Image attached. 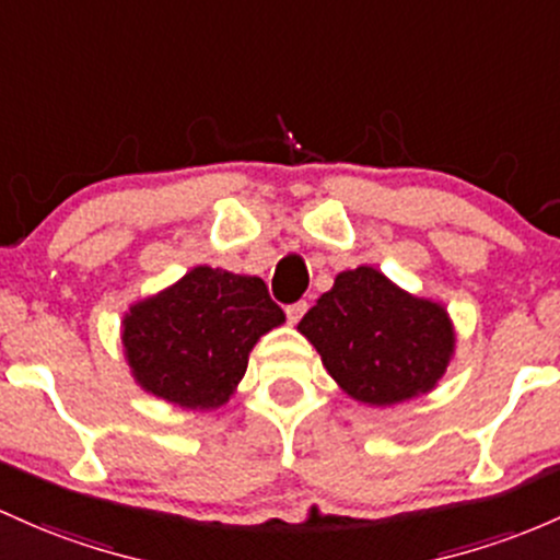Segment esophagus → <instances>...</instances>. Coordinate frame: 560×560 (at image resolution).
<instances>
[{
	"label": "esophagus",
	"instance_id": "34e87169",
	"mask_svg": "<svg viewBox=\"0 0 560 560\" xmlns=\"http://www.w3.org/2000/svg\"><path fill=\"white\" fill-rule=\"evenodd\" d=\"M305 311H308V303H305V300H298V303L287 305V318H290V324H298Z\"/></svg>",
	"mask_w": 560,
	"mask_h": 560
}]
</instances>
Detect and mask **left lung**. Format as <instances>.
I'll return each mask as SVG.
<instances>
[{
  "label": "left lung",
  "mask_w": 560,
  "mask_h": 560,
  "mask_svg": "<svg viewBox=\"0 0 560 560\" xmlns=\"http://www.w3.org/2000/svg\"><path fill=\"white\" fill-rule=\"evenodd\" d=\"M298 329L348 396L377 407L428 393L454 350L446 311L370 266L337 276Z\"/></svg>",
  "instance_id": "8db88e82"
}]
</instances>
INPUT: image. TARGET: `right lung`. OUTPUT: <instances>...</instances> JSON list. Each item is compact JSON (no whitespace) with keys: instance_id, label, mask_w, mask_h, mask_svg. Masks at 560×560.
<instances>
[{"instance_id":"obj_1","label":"right lung","mask_w":560,"mask_h":560,"mask_svg":"<svg viewBox=\"0 0 560 560\" xmlns=\"http://www.w3.org/2000/svg\"><path fill=\"white\" fill-rule=\"evenodd\" d=\"M281 322L284 311L266 281L199 266L132 305L121 340L145 390L188 409H214L247 372L252 346Z\"/></svg>"}]
</instances>
